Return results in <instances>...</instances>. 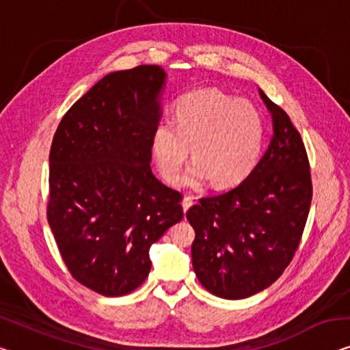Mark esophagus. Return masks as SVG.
Listing matches in <instances>:
<instances>
[{
    "label": "esophagus",
    "instance_id": "obj_1",
    "mask_svg": "<svg viewBox=\"0 0 350 350\" xmlns=\"http://www.w3.org/2000/svg\"><path fill=\"white\" fill-rule=\"evenodd\" d=\"M191 206H193V198L191 196H185L184 201H182V208H184V212L189 211Z\"/></svg>",
    "mask_w": 350,
    "mask_h": 350
}]
</instances>
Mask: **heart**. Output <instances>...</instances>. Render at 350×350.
I'll return each instance as SVG.
<instances>
[{"label": "heart", "instance_id": "obj_1", "mask_svg": "<svg viewBox=\"0 0 350 350\" xmlns=\"http://www.w3.org/2000/svg\"><path fill=\"white\" fill-rule=\"evenodd\" d=\"M264 135V119L252 103L217 90L196 91L177 102L174 124L155 127L152 154L163 179L174 182L191 146L196 165L182 182L195 185L207 176L213 185L228 187L254 170Z\"/></svg>", "mask_w": 350, "mask_h": 350}]
</instances>
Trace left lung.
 <instances>
[{
    "mask_svg": "<svg viewBox=\"0 0 350 350\" xmlns=\"http://www.w3.org/2000/svg\"><path fill=\"white\" fill-rule=\"evenodd\" d=\"M273 138L237 187L201 198L187 212L195 229L191 262L200 283L228 300L269 288L299 248L312 198L308 154L288 113L260 92Z\"/></svg>",
    "mask_w": 350,
    "mask_h": 350,
    "instance_id": "obj_1",
    "label": "left lung"
}]
</instances>
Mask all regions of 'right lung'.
Here are the masks:
<instances>
[{"mask_svg": "<svg viewBox=\"0 0 350 350\" xmlns=\"http://www.w3.org/2000/svg\"><path fill=\"white\" fill-rule=\"evenodd\" d=\"M159 66L108 74L69 108L50 149L46 218L66 267L105 297L150 272L149 248L182 220V193L152 174Z\"/></svg>", "mask_w": 350, "mask_h": 350, "instance_id": "add662e5", "label": "right lung"}]
</instances>
